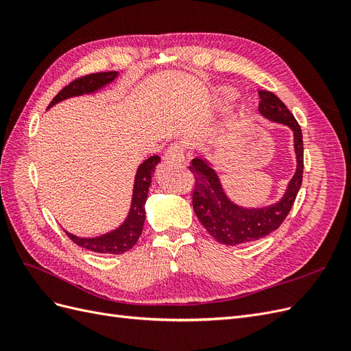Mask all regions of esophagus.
<instances>
[{"mask_svg":"<svg viewBox=\"0 0 351 351\" xmlns=\"http://www.w3.org/2000/svg\"><path fill=\"white\" fill-rule=\"evenodd\" d=\"M165 159L169 164H183L186 161L184 146L182 143H174L173 146H169L165 154Z\"/></svg>","mask_w":351,"mask_h":351,"instance_id":"esophagus-1","label":"esophagus"}]
</instances>
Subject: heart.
<instances>
[{
  "label": "heart",
  "instance_id": "1",
  "mask_svg": "<svg viewBox=\"0 0 351 351\" xmlns=\"http://www.w3.org/2000/svg\"><path fill=\"white\" fill-rule=\"evenodd\" d=\"M234 97H236V93L232 89H219L218 95H217V98L221 104H228Z\"/></svg>",
  "mask_w": 351,
  "mask_h": 351
}]
</instances>
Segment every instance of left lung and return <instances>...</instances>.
<instances>
[{"label":"left lung","instance_id":"left-lung-1","mask_svg":"<svg viewBox=\"0 0 351 351\" xmlns=\"http://www.w3.org/2000/svg\"><path fill=\"white\" fill-rule=\"evenodd\" d=\"M259 112L272 123L284 124L293 132L295 171L281 199L275 204L247 208L232 202L222 187L214 165L204 155L192 159L190 171L196 180L193 209L202 226L217 241L227 246L259 240L277 230L294 204L303 178V136L299 123L284 102L268 90H259Z\"/></svg>","mask_w":351,"mask_h":351}]
</instances>
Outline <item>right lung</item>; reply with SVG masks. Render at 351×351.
Listing matches in <instances>:
<instances>
[{
    "instance_id": "1",
    "label": "right lung",
    "mask_w": 351,
    "mask_h": 351,
    "mask_svg": "<svg viewBox=\"0 0 351 351\" xmlns=\"http://www.w3.org/2000/svg\"><path fill=\"white\" fill-rule=\"evenodd\" d=\"M117 77H119V71H104V73H93V74H89V76L74 80L70 84H67L64 89H61L58 92L57 97L48 105V110L54 107V105H57L58 102L66 101L69 98L97 93L98 90L111 84ZM159 161H161V158L155 155V156L147 158L145 162H142L139 167H137V171L134 176L130 209L121 226L98 237H79L64 230L66 234L76 243L77 246L92 252H97V253L121 254L127 250H130L142 234L145 218H146L145 204L147 199V193H149V186L152 183V174Z\"/></svg>"
}]
</instances>
